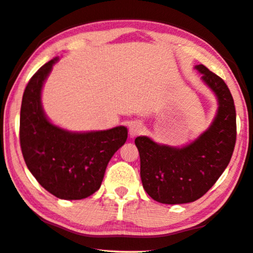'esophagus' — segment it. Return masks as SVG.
<instances>
[{"instance_id":"obj_1","label":"esophagus","mask_w":253,"mask_h":253,"mask_svg":"<svg viewBox=\"0 0 253 253\" xmlns=\"http://www.w3.org/2000/svg\"><path fill=\"white\" fill-rule=\"evenodd\" d=\"M144 131V126L140 122H134L130 124L129 126V136L130 138H134V137L138 136Z\"/></svg>"}]
</instances>
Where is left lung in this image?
<instances>
[{"instance_id":"8db88e82","label":"left lung","mask_w":253,"mask_h":253,"mask_svg":"<svg viewBox=\"0 0 253 253\" xmlns=\"http://www.w3.org/2000/svg\"><path fill=\"white\" fill-rule=\"evenodd\" d=\"M194 69L216 98L217 109L211 125L179 147L156 143L148 136L135 139L144 190L163 204L190 203L203 196L224 172L234 149L235 107L228 85L203 65Z\"/></svg>"}]
</instances>
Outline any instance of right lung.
I'll list each match as a JSON object with an SVG mask.
<instances>
[{
  "instance_id": "obj_1",
  "label": "right lung",
  "mask_w": 253,
  "mask_h": 253,
  "mask_svg": "<svg viewBox=\"0 0 253 253\" xmlns=\"http://www.w3.org/2000/svg\"><path fill=\"white\" fill-rule=\"evenodd\" d=\"M55 57L42 66L25 88L20 114V143L28 169L42 187L61 200H81L99 190L110 158L126 143L128 130L72 131L50 121L42 89Z\"/></svg>"
}]
</instances>
